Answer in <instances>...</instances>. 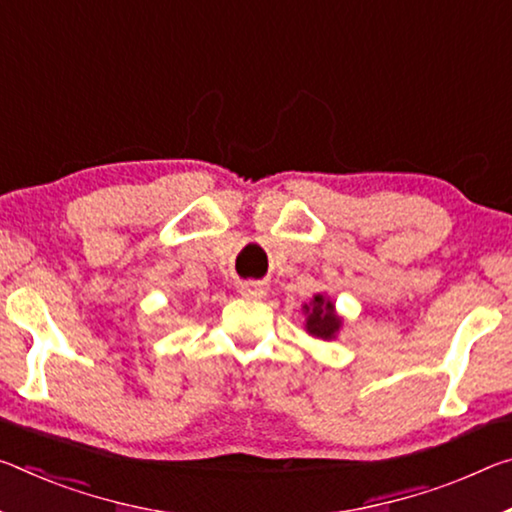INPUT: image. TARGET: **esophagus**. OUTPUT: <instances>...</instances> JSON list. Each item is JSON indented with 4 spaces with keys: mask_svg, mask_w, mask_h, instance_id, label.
Returning <instances> with one entry per match:
<instances>
[{
    "mask_svg": "<svg viewBox=\"0 0 512 512\" xmlns=\"http://www.w3.org/2000/svg\"><path fill=\"white\" fill-rule=\"evenodd\" d=\"M239 294L243 298H262L266 294V287L262 282H241Z\"/></svg>",
    "mask_w": 512,
    "mask_h": 512,
    "instance_id": "obj_1",
    "label": "esophagus"
}]
</instances>
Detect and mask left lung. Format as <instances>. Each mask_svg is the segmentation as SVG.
Instances as JSON below:
<instances>
[{
	"label": "left lung",
	"instance_id": "left-lung-1",
	"mask_svg": "<svg viewBox=\"0 0 512 512\" xmlns=\"http://www.w3.org/2000/svg\"><path fill=\"white\" fill-rule=\"evenodd\" d=\"M307 314V332L321 339H332L335 332L342 326V319L335 314V305L330 300H323V296H314L312 307L305 305Z\"/></svg>",
	"mask_w": 512,
	"mask_h": 512
}]
</instances>
